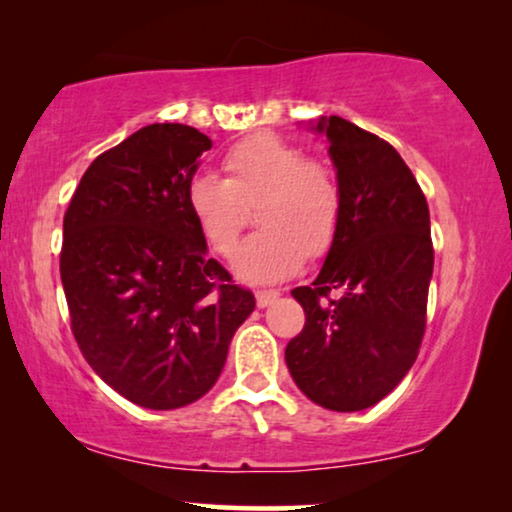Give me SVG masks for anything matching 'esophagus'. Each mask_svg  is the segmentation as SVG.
Instances as JSON below:
<instances>
[{
	"instance_id": "esophagus-1",
	"label": "esophagus",
	"mask_w": 512,
	"mask_h": 512,
	"mask_svg": "<svg viewBox=\"0 0 512 512\" xmlns=\"http://www.w3.org/2000/svg\"><path fill=\"white\" fill-rule=\"evenodd\" d=\"M279 298V291H256V305L258 307H268L275 303Z\"/></svg>"
}]
</instances>
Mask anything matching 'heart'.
<instances>
[{"mask_svg": "<svg viewBox=\"0 0 512 512\" xmlns=\"http://www.w3.org/2000/svg\"><path fill=\"white\" fill-rule=\"evenodd\" d=\"M223 179H191L186 207L202 240L219 256L237 247L247 207L256 205L261 233L235 256V272L247 282H279L300 270L305 256L317 261L333 249L345 198L338 174L326 160L305 156L286 139L258 132L230 146L221 158Z\"/></svg>", "mask_w": 512, "mask_h": 512, "instance_id": "obj_1", "label": "heart"}]
</instances>
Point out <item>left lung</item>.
Returning <instances> with one entry per match:
<instances>
[{
  "mask_svg": "<svg viewBox=\"0 0 512 512\" xmlns=\"http://www.w3.org/2000/svg\"><path fill=\"white\" fill-rule=\"evenodd\" d=\"M345 198L324 268L291 296L305 326L284 359L321 408L366 410L408 375L422 347L433 275L429 205L398 151L340 116L321 118Z\"/></svg>",
  "mask_w": 512,
  "mask_h": 512,
  "instance_id": "1",
  "label": "left lung"
}]
</instances>
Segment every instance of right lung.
<instances>
[{
	"label": "right lung",
	"instance_id": "add662e5",
	"mask_svg": "<svg viewBox=\"0 0 512 512\" xmlns=\"http://www.w3.org/2000/svg\"><path fill=\"white\" fill-rule=\"evenodd\" d=\"M209 149L191 125H146L90 163L62 221L60 277L76 345L142 408L205 396L256 307L209 258L188 214L186 188Z\"/></svg>",
	"mask_w": 512,
	"mask_h": 512
}]
</instances>
